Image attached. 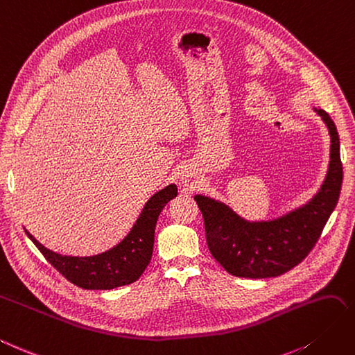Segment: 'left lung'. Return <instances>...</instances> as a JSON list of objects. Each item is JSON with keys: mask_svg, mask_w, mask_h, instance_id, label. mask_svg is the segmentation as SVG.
Listing matches in <instances>:
<instances>
[{"mask_svg": "<svg viewBox=\"0 0 355 355\" xmlns=\"http://www.w3.org/2000/svg\"><path fill=\"white\" fill-rule=\"evenodd\" d=\"M317 112L330 132V164L321 189L308 205L275 221L248 223L219 201L194 197L205 219L209 251L228 273L254 279L284 275L318 242L338 205L343 171L336 125L327 112Z\"/></svg>", "mask_w": 355, "mask_h": 355, "instance_id": "1", "label": "left lung"}]
</instances>
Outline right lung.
<instances>
[{
	"label": "right lung",
	"mask_w": 355,
	"mask_h": 355,
	"mask_svg": "<svg viewBox=\"0 0 355 355\" xmlns=\"http://www.w3.org/2000/svg\"><path fill=\"white\" fill-rule=\"evenodd\" d=\"M176 185H168L149 198L139 219L123 241L110 251L94 257H64L26 236L38 248L47 261L67 281L83 290H112L136 282L152 258L157 219L168 201L176 197Z\"/></svg>",
	"instance_id": "1"
}]
</instances>
